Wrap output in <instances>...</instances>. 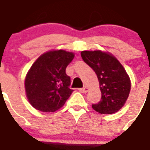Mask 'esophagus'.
I'll return each mask as SVG.
<instances>
[{"instance_id": "1", "label": "esophagus", "mask_w": 150, "mask_h": 150, "mask_svg": "<svg viewBox=\"0 0 150 150\" xmlns=\"http://www.w3.org/2000/svg\"><path fill=\"white\" fill-rule=\"evenodd\" d=\"M88 88H87V87H83V88H79V91H80V92H82V93H86L87 91H88Z\"/></svg>"}]
</instances>
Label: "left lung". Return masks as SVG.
I'll return each instance as SVG.
<instances>
[{
  "label": "left lung",
  "mask_w": 150,
  "mask_h": 150,
  "mask_svg": "<svg viewBox=\"0 0 150 150\" xmlns=\"http://www.w3.org/2000/svg\"><path fill=\"white\" fill-rule=\"evenodd\" d=\"M83 60L97 75L101 100L92 104L93 109L101 114H112L119 111L129 97L131 83L123 66L110 54L100 50L81 52Z\"/></svg>",
  "instance_id": "left-lung-1"
}]
</instances>
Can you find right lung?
<instances>
[{"instance_id":"right-lung-1","label":"right lung","mask_w":150,"mask_h":150,"mask_svg":"<svg viewBox=\"0 0 150 150\" xmlns=\"http://www.w3.org/2000/svg\"><path fill=\"white\" fill-rule=\"evenodd\" d=\"M74 54L63 50L43 54L28 71L25 88L30 104L37 110L53 112L62 108L73 90L66 68Z\"/></svg>"}]
</instances>
